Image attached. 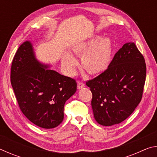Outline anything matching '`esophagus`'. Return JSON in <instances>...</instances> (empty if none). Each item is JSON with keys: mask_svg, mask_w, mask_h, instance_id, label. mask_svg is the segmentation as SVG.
<instances>
[{"mask_svg": "<svg viewBox=\"0 0 157 157\" xmlns=\"http://www.w3.org/2000/svg\"><path fill=\"white\" fill-rule=\"evenodd\" d=\"M85 86V84L83 83V82L81 81H78V89H81L82 88H84Z\"/></svg>", "mask_w": 157, "mask_h": 157, "instance_id": "esophagus-1", "label": "esophagus"}]
</instances>
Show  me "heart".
<instances>
[{"label": "heart", "instance_id": "b5f03b06", "mask_svg": "<svg viewBox=\"0 0 157 157\" xmlns=\"http://www.w3.org/2000/svg\"><path fill=\"white\" fill-rule=\"evenodd\" d=\"M73 55L81 57L82 69L92 75L104 73L109 66L113 51L112 41L109 38L95 35L85 41L78 42L71 48ZM62 63L70 75L75 73L78 60L72 55L65 52L62 56Z\"/></svg>", "mask_w": 157, "mask_h": 157}]
</instances>
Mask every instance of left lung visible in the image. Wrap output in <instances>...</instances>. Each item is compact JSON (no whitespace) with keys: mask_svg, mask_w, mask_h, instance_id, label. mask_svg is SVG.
Returning <instances> with one entry per match:
<instances>
[{"mask_svg":"<svg viewBox=\"0 0 157 157\" xmlns=\"http://www.w3.org/2000/svg\"><path fill=\"white\" fill-rule=\"evenodd\" d=\"M145 77L143 55L134 42L124 44L107 70L86 83L98 123L111 126L128 118L141 100Z\"/></svg>","mask_w":157,"mask_h":157,"instance_id":"left-lung-1","label":"left lung"}]
</instances>
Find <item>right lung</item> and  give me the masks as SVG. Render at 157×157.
Wrapping results in <instances>:
<instances>
[{
	"label": "right lung",
	"mask_w": 157,
	"mask_h": 157,
	"mask_svg": "<svg viewBox=\"0 0 157 157\" xmlns=\"http://www.w3.org/2000/svg\"><path fill=\"white\" fill-rule=\"evenodd\" d=\"M36 59L33 45L26 41L13 59L11 84L22 113L45 129L57 127L63 119V108L77 91L73 78L48 68Z\"/></svg>",
	"instance_id": "right-lung-1"
}]
</instances>
